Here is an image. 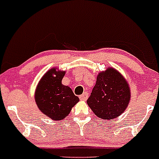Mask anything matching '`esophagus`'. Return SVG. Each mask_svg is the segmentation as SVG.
<instances>
[{"mask_svg":"<svg viewBox=\"0 0 159 159\" xmlns=\"http://www.w3.org/2000/svg\"><path fill=\"white\" fill-rule=\"evenodd\" d=\"M88 92H84V93L80 96V100H86V99H88Z\"/></svg>","mask_w":159,"mask_h":159,"instance_id":"esophagus-1","label":"esophagus"}]
</instances>
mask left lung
Listing matches in <instances>:
<instances>
[{
  "label": "left lung",
  "mask_w": 159,
  "mask_h": 159,
  "mask_svg": "<svg viewBox=\"0 0 159 159\" xmlns=\"http://www.w3.org/2000/svg\"><path fill=\"white\" fill-rule=\"evenodd\" d=\"M130 99L129 84L124 77L113 67L99 72L88 105L97 117L116 119L127 107Z\"/></svg>",
  "instance_id": "left-lung-1"
}]
</instances>
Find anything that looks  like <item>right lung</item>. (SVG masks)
Listing matches in <instances>:
<instances>
[{
    "instance_id": "obj_1",
    "label": "right lung",
    "mask_w": 159,
    "mask_h": 159,
    "mask_svg": "<svg viewBox=\"0 0 159 159\" xmlns=\"http://www.w3.org/2000/svg\"><path fill=\"white\" fill-rule=\"evenodd\" d=\"M64 75L65 71L52 67L40 79L35 92L38 108L43 115L57 121L67 117L80 100L69 87L62 84Z\"/></svg>"
}]
</instances>
